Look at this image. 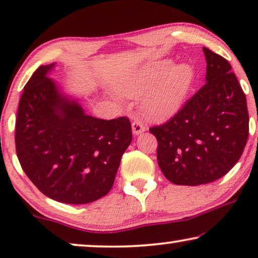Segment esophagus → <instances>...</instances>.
I'll list each match as a JSON object with an SVG mask.
<instances>
[{
  "instance_id": "esophagus-1",
  "label": "esophagus",
  "mask_w": 258,
  "mask_h": 258,
  "mask_svg": "<svg viewBox=\"0 0 258 258\" xmlns=\"http://www.w3.org/2000/svg\"><path fill=\"white\" fill-rule=\"evenodd\" d=\"M132 129H133L134 135H140V134H142V133L146 132V126H144L140 121L133 122Z\"/></svg>"
}]
</instances>
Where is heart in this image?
<instances>
[{
  "label": "heart",
  "mask_w": 258,
  "mask_h": 258,
  "mask_svg": "<svg viewBox=\"0 0 258 258\" xmlns=\"http://www.w3.org/2000/svg\"><path fill=\"white\" fill-rule=\"evenodd\" d=\"M170 65V59L151 63L137 70L118 87L126 97H140L146 93L141 109L153 121H165L177 114L191 88V67L185 63Z\"/></svg>",
  "instance_id": "1"
}]
</instances>
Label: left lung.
I'll use <instances>...</instances> for the list:
<instances>
[{"label": "left lung", "mask_w": 258, "mask_h": 258, "mask_svg": "<svg viewBox=\"0 0 258 258\" xmlns=\"http://www.w3.org/2000/svg\"><path fill=\"white\" fill-rule=\"evenodd\" d=\"M206 84L164 124L153 126L157 162L177 185H200L224 176L237 163L249 135L246 98L231 66L203 48Z\"/></svg>", "instance_id": "8db88e82"}]
</instances>
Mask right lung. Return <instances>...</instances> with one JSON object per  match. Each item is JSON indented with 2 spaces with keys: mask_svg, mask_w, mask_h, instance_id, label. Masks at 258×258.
Segmentation results:
<instances>
[{
  "mask_svg": "<svg viewBox=\"0 0 258 258\" xmlns=\"http://www.w3.org/2000/svg\"><path fill=\"white\" fill-rule=\"evenodd\" d=\"M54 67H38L24 87L15 128L17 157L49 199L91 203L112 188L132 143V124L126 117L107 121L86 114L79 100L49 77Z\"/></svg>",
  "mask_w": 258,
  "mask_h": 258,
  "instance_id": "1",
  "label": "right lung"
}]
</instances>
